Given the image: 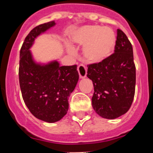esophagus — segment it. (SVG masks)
Returning <instances> with one entry per match:
<instances>
[{"label": "esophagus", "mask_w": 153, "mask_h": 153, "mask_svg": "<svg viewBox=\"0 0 153 153\" xmlns=\"http://www.w3.org/2000/svg\"><path fill=\"white\" fill-rule=\"evenodd\" d=\"M78 72H79L80 79H84V78L86 77V74H87V69H86L85 66L82 65V64H80L78 67Z\"/></svg>", "instance_id": "34e87169"}]
</instances>
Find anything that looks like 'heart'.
I'll use <instances>...</instances> for the list:
<instances>
[{
  "label": "heart",
  "instance_id": "b5f03b06",
  "mask_svg": "<svg viewBox=\"0 0 153 153\" xmlns=\"http://www.w3.org/2000/svg\"><path fill=\"white\" fill-rule=\"evenodd\" d=\"M68 42L71 45H84L83 56L91 64L106 60L115 50L116 37L110 27L85 25L74 30Z\"/></svg>",
  "mask_w": 153,
  "mask_h": 153
}]
</instances>
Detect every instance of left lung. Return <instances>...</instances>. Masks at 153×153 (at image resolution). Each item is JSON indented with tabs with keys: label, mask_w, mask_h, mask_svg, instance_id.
Returning <instances> with one entry per match:
<instances>
[{
	"label": "left lung",
	"mask_w": 153,
	"mask_h": 153,
	"mask_svg": "<svg viewBox=\"0 0 153 153\" xmlns=\"http://www.w3.org/2000/svg\"><path fill=\"white\" fill-rule=\"evenodd\" d=\"M87 67V77L94 87L92 106L97 114L115 120L127 112L134 97L136 68L132 45L126 34L118 29L114 54Z\"/></svg>",
	"instance_id": "8db88e82"
}]
</instances>
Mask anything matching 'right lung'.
Masks as SVG:
<instances>
[{
	"label": "right lung",
	"instance_id": "add662e5",
	"mask_svg": "<svg viewBox=\"0 0 153 153\" xmlns=\"http://www.w3.org/2000/svg\"><path fill=\"white\" fill-rule=\"evenodd\" d=\"M56 24L52 21L34 27L25 38L19 54V78L25 105L33 116L49 123L67 114L68 97L79 78L77 65L60 66L56 59L37 61L30 50L35 39Z\"/></svg>",
	"mask_w": 153,
	"mask_h": 153
}]
</instances>
